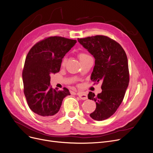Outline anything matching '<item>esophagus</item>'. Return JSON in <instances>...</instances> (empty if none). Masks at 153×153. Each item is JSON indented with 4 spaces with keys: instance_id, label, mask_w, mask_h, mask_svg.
Here are the masks:
<instances>
[{
    "instance_id": "esophagus-1",
    "label": "esophagus",
    "mask_w": 153,
    "mask_h": 153,
    "mask_svg": "<svg viewBox=\"0 0 153 153\" xmlns=\"http://www.w3.org/2000/svg\"><path fill=\"white\" fill-rule=\"evenodd\" d=\"M77 95L82 100H86L88 99V96L85 92H78Z\"/></svg>"
}]
</instances>
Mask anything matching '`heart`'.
<instances>
[{"instance_id": "heart-1", "label": "heart", "mask_w": 153, "mask_h": 153, "mask_svg": "<svg viewBox=\"0 0 153 153\" xmlns=\"http://www.w3.org/2000/svg\"><path fill=\"white\" fill-rule=\"evenodd\" d=\"M89 57H91V56L86 53H80L78 54V58H79L80 62L86 59H87ZM66 62H67V58L65 57H64L61 61V65L63 67L65 66L66 64Z\"/></svg>"}]
</instances>
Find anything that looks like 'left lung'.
<instances>
[{
	"label": "left lung",
	"instance_id": "8db88e82",
	"mask_svg": "<svg viewBox=\"0 0 153 153\" xmlns=\"http://www.w3.org/2000/svg\"><path fill=\"white\" fill-rule=\"evenodd\" d=\"M78 41L95 58L91 79L94 84L102 82L101 93L97 96L92 92L88 94V99L96 103L90 116L96 121L107 120L120 107L128 85L127 55L118 43L107 36L88 37Z\"/></svg>",
	"mask_w": 153,
	"mask_h": 153
}]
</instances>
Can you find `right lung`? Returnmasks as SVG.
<instances>
[{"instance_id":"obj_1","label":"right lung","mask_w":153,"mask_h":153,"mask_svg":"<svg viewBox=\"0 0 153 153\" xmlns=\"http://www.w3.org/2000/svg\"><path fill=\"white\" fill-rule=\"evenodd\" d=\"M76 43V40L59 36L45 38L29 50L22 70L24 93L30 109L42 118H50L59 110L68 89H54L50 75L59 72L65 54Z\"/></svg>"}]
</instances>
